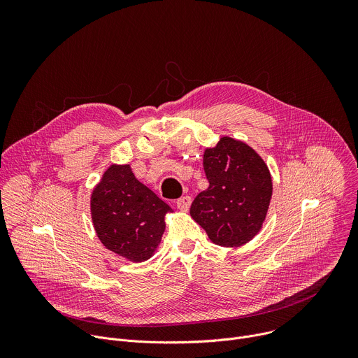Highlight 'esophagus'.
<instances>
[{
	"mask_svg": "<svg viewBox=\"0 0 358 358\" xmlns=\"http://www.w3.org/2000/svg\"><path fill=\"white\" fill-rule=\"evenodd\" d=\"M191 196L189 195H184V196H181V198H178L177 199V207H178V210H181V211H188L189 210V206H191Z\"/></svg>",
	"mask_w": 358,
	"mask_h": 358,
	"instance_id": "1",
	"label": "esophagus"
}]
</instances>
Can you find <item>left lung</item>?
<instances>
[{
	"mask_svg": "<svg viewBox=\"0 0 358 358\" xmlns=\"http://www.w3.org/2000/svg\"><path fill=\"white\" fill-rule=\"evenodd\" d=\"M210 187L191 203L189 214L220 246H241L259 232L272 198V177L248 144L221 137L203 152Z\"/></svg>",
	"mask_w": 358,
	"mask_h": 358,
	"instance_id": "1",
	"label": "left lung"
}]
</instances>
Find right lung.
I'll return each mask as SVG.
<instances>
[{
    "mask_svg": "<svg viewBox=\"0 0 358 358\" xmlns=\"http://www.w3.org/2000/svg\"><path fill=\"white\" fill-rule=\"evenodd\" d=\"M99 239L120 257L143 262L155 253L171 208L131 173L130 166H110L90 199Z\"/></svg>",
    "mask_w": 358,
    "mask_h": 358,
    "instance_id": "add662e5",
    "label": "right lung"
}]
</instances>
